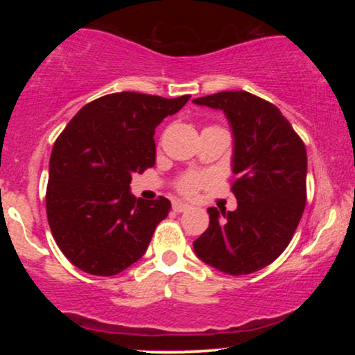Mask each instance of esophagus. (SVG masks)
<instances>
[{
  "label": "esophagus",
  "mask_w": 355,
  "mask_h": 355,
  "mask_svg": "<svg viewBox=\"0 0 355 355\" xmlns=\"http://www.w3.org/2000/svg\"><path fill=\"white\" fill-rule=\"evenodd\" d=\"M172 207H173L175 211H185V210L190 209L189 203H185V202H182V200H175Z\"/></svg>",
  "instance_id": "34e87169"
}]
</instances>
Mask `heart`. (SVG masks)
<instances>
[{"label":"heart","mask_w":355,"mask_h":355,"mask_svg":"<svg viewBox=\"0 0 355 355\" xmlns=\"http://www.w3.org/2000/svg\"><path fill=\"white\" fill-rule=\"evenodd\" d=\"M203 182V178L200 177V175H195V173H190L187 175V177L182 178L180 182V190L183 191V193H193L195 190L200 187V183Z\"/></svg>","instance_id":"1"}]
</instances>
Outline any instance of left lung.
I'll use <instances>...</instances> for the list:
<instances>
[{"mask_svg":"<svg viewBox=\"0 0 355 355\" xmlns=\"http://www.w3.org/2000/svg\"><path fill=\"white\" fill-rule=\"evenodd\" d=\"M195 105L222 110L234 135V211L210 207L209 229L193 242L200 260L223 274L247 275L285 250L305 209L307 153L275 105L248 92H220Z\"/></svg>","mask_w":355,"mask_h":355,"instance_id":"8db88e82","label":"left lung"}]
</instances>
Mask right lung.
<instances>
[{
    "instance_id": "add662e5",
    "label": "right lung",
    "mask_w": 355,
    "mask_h": 355,
    "mask_svg": "<svg viewBox=\"0 0 355 355\" xmlns=\"http://www.w3.org/2000/svg\"><path fill=\"white\" fill-rule=\"evenodd\" d=\"M189 100L112 93L85 105L56 138L48 223L60 250L80 270L110 277L144 257L172 203L165 197L137 200L132 175L155 165V128Z\"/></svg>"
}]
</instances>
